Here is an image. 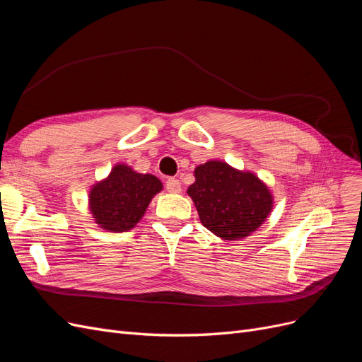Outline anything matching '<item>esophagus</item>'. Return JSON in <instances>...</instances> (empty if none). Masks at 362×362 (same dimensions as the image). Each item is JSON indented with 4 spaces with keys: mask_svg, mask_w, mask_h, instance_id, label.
I'll return each instance as SVG.
<instances>
[{
    "mask_svg": "<svg viewBox=\"0 0 362 362\" xmlns=\"http://www.w3.org/2000/svg\"><path fill=\"white\" fill-rule=\"evenodd\" d=\"M166 190L169 193H180L181 192V182L177 178H169L166 181Z\"/></svg>",
    "mask_w": 362,
    "mask_h": 362,
    "instance_id": "obj_1",
    "label": "esophagus"
}]
</instances>
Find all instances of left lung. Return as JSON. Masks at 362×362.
Segmentation results:
<instances>
[{"label": "left lung", "instance_id": "8db88e82", "mask_svg": "<svg viewBox=\"0 0 362 362\" xmlns=\"http://www.w3.org/2000/svg\"><path fill=\"white\" fill-rule=\"evenodd\" d=\"M194 178L187 194L193 199L201 223L223 240L245 238L271 213L274 201L268 185L252 172L209 160L194 169Z\"/></svg>", "mask_w": 362, "mask_h": 362}]
</instances>
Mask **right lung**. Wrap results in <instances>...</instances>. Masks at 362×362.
I'll return each mask as SVG.
<instances>
[{
  "label": "right lung",
  "instance_id": "add662e5",
  "mask_svg": "<svg viewBox=\"0 0 362 362\" xmlns=\"http://www.w3.org/2000/svg\"><path fill=\"white\" fill-rule=\"evenodd\" d=\"M163 189L151 173H138L118 163L90 190V211L102 229L127 232L141 221L151 199Z\"/></svg>",
  "mask_w": 362,
  "mask_h": 362
}]
</instances>
